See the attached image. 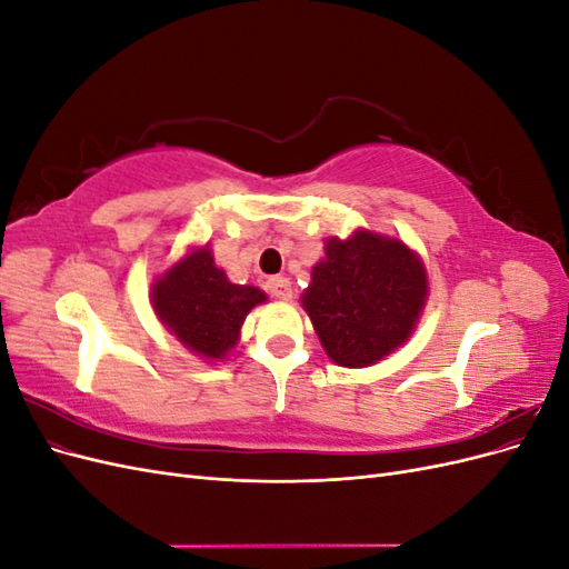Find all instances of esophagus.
Wrapping results in <instances>:
<instances>
[{"mask_svg": "<svg viewBox=\"0 0 569 569\" xmlns=\"http://www.w3.org/2000/svg\"><path fill=\"white\" fill-rule=\"evenodd\" d=\"M268 291L280 301H289L291 295H295V291H291V282L287 278H270L268 280Z\"/></svg>", "mask_w": 569, "mask_h": 569, "instance_id": "esophagus-1", "label": "esophagus"}]
</instances>
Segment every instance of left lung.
<instances>
[{
  "label": "left lung",
  "mask_w": 569,
  "mask_h": 569,
  "mask_svg": "<svg viewBox=\"0 0 569 569\" xmlns=\"http://www.w3.org/2000/svg\"><path fill=\"white\" fill-rule=\"evenodd\" d=\"M427 301V272L401 239L356 230L325 242L301 303L325 353L341 368H368L412 335Z\"/></svg>",
  "instance_id": "obj_1"
}]
</instances>
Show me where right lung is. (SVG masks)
<instances>
[{"label":"right lung","mask_w":569,"mask_h":569,"mask_svg":"<svg viewBox=\"0 0 569 569\" xmlns=\"http://www.w3.org/2000/svg\"><path fill=\"white\" fill-rule=\"evenodd\" d=\"M266 291L232 284L213 261L209 244L189 251L151 284L153 313L182 347L209 360H222L239 341V330Z\"/></svg>","instance_id":"1"}]
</instances>
